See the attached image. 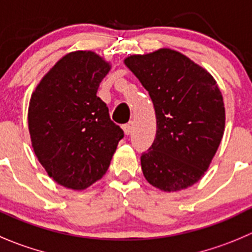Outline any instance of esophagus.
Segmentation results:
<instances>
[{
  "instance_id": "34e87169",
  "label": "esophagus",
  "mask_w": 252,
  "mask_h": 252,
  "mask_svg": "<svg viewBox=\"0 0 252 252\" xmlns=\"http://www.w3.org/2000/svg\"><path fill=\"white\" fill-rule=\"evenodd\" d=\"M124 131H125V135H131V132H132V126H131L130 124H125L124 125Z\"/></svg>"
}]
</instances>
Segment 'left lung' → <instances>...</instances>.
<instances>
[{"label":"left lung","instance_id":"8db88e82","mask_svg":"<svg viewBox=\"0 0 252 252\" xmlns=\"http://www.w3.org/2000/svg\"><path fill=\"white\" fill-rule=\"evenodd\" d=\"M125 64L150 94L157 131L141 156L150 184L164 191L188 188L204 176L225 127L221 93L205 69L181 53L159 49Z\"/></svg>","mask_w":252,"mask_h":252}]
</instances>
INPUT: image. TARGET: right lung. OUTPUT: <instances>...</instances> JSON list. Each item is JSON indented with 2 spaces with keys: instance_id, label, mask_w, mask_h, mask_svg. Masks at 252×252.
I'll list each match as a JSON object with an SVG mask.
<instances>
[{
  "instance_id": "obj_1",
  "label": "right lung",
  "mask_w": 252,
  "mask_h": 252,
  "mask_svg": "<svg viewBox=\"0 0 252 252\" xmlns=\"http://www.w3.org/2000/svg\"><path fill=\"white\" fill-rule=\"evenodd\" d=\"M109 70V63L95 53H69L31 97L33 150L49 177L66 188L80 190L99 181L124 137L109 107L96 96Z\"/></svg>"
}]
</instances>
